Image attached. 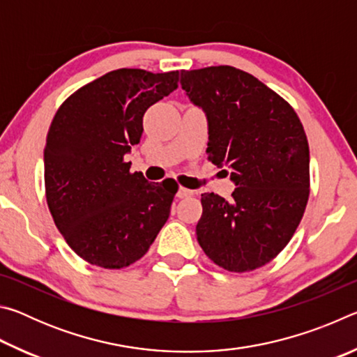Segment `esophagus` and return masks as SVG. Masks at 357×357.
Here are the masks:
<instances>
[{"mask_svg": "<svg viewBox=\"0 0 357 357\" xmlns=\"http://www.w3.org/2000/svg\"><path fill=\"white\" fill-rule=\"evenodd\" d=\"M193 195H195V192H193V190L185 189V187H179V190H178L179 198H187V197H193Z\"/></svg>", "mask_w": 357, "mask_h": 357, "instance_id": "1", "label": "esophagus"}]
</instances>
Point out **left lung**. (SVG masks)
<instances>
[{
    "label": "left lung",
    "mask_w": 357,
    "mask_h": 357,
    "mask_svg": "<svg viewBox=\"0 0 357 357\" xmlns=\"http://www.w3.org/2000/svg\"><path fill=\"white\" fill-rule=\"evenodd\" d=\"M181 86L208 118V159L228 167L231 200L203 193L197 239L229 273L261 268L293 238L310 193L301 119L279 94L231 66L181 70Z\"/></svg>",
    "instance_id": "left-lung-1"
}]
</instances>
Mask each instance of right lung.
Masks as SVG:
<instances>
[{"label":"right lung","instance_id":"1","mask_svg":"<svg viewBox=\"0 0 357 357\" xmlns=\"http://www.w3.org/2000/svg\"><path fill=\"white\" fill-rule=\"evenodd\" d=\"M179 72L118 69L63 102L44 149L45 197L66 243L84 261L128 268L154 243L178 185L148 183L124 160L144 112L178 88Z\"/></svg>","mask_w":357,"mask_h":357}]
</instances>
